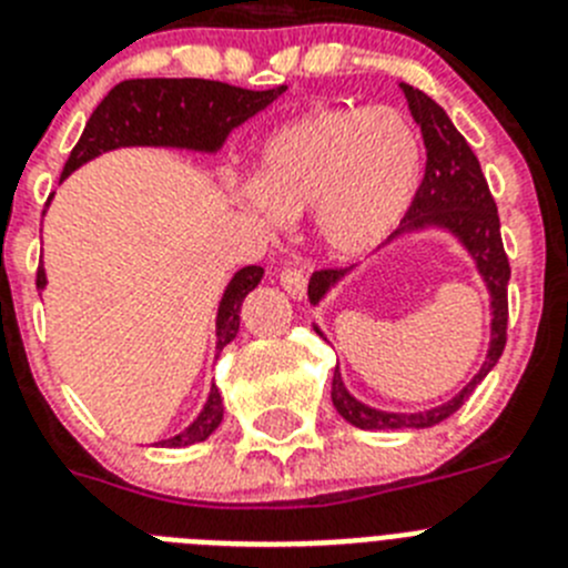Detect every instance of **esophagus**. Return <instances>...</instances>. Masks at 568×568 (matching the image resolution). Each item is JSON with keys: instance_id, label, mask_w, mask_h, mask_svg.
I'll return each mask as SVG.
<instances>
[{"instance_id": "1", "label": "esophagus", "mask_w": 568, "mask_h": 568, "mask_svg": "<svg viewBox=\"0 0 568 568\" xmlns=\"http://www.w3.org/2000/svg\"><path fill=\"white\" fill-rule=\"evenodd\" d=\"M278 281H281V287L287 290V295H293V298H304V295H306V275H304V270L284 267L278 273Z\"/></svg>"}]
</instances>
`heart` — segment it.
Segmentation results:
<instances>
[{
	"label": "heart",
	"mask_w": 568,
	"mask_h": 568,
	"mask_svg": "<svg viewBox=\"0 0 568 568\" xmlns=\"http://www.w3.org/2000/svg\"><path fill=\"white\" fill-rule=\"evenodd\" d=\"M419 180L423 143L403 112L312 106L267 134L236 202L267 225L312 211L321 247L357 258L397 231Z\"/></svg>",
	"instance_id": "b5f03b06"
}]
</instances>
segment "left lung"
I'll return each mask as SVG.
<instances>
[{"instance_id": "left-lung-1", "label": "left lung", "mask_w": 568, "mask_h": 568, "mask_svg": "<svg viewBox=\"0 0 568 568\" xmlns=\"http://www.w3.org/2000/svg\"><path fill=\"white\" fill-rule=\"evenodd\" d=\"M399 87H403L414 121L423 129L428 163H425V176L419 182V189H416L414 202H410L403 225H399V231L394 236L430 231L434 227V231H445L454 239H459L462 247L476 262L478 275L485 278L487 293H490V348H487V357L481 363V368H478L476 377L454 399H447V403L428 410H414V414H394V410H379L361 403V399L352 397L348 388L343 386L341 368L335 366V374H332V403H335L337 414L346 423L363 430H419L430 428V425H439L442 419L454 416L465 405L473 388L496 366L504 352V343H507L509 262L501 244V222H498L496 200H493L490 189H487L481 165H478L476 154L467 145V140L459 134V129L454 126V121L447 118L445 109L434 98L414 90L408 83H399ZM346 273L348 270H318V273H312L310 290H306L310 304L315 306L318 301H324V295ZM315 332L324 335L318 326H315Z\"/></svg>"}]
</instances>
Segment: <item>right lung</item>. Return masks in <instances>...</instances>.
Masks as SVG:
<instances>
[{"instance_id": "obj_1", "label": "right lung", "mask_w": 568, "mask_h": 568, "mask_svg": "<svg viewBox=\"0 0 568 568\" xmlns=\"http://www.w3.org/2000/svg\"><path fill=\"white\" fill-rule=\"evenodd\" d=\"M287 87L273 90H242L222 81L205 78H134L118 83L92 112L83 126L81 140L64 163L61 180L81 169L83 163L101 158V154L126 149V145H165V149H189V152H220L227 134L253 114L267 109ZM161 118L158 119L156 114ZM264 270L250 264L242 267L222 293L216 310V357L222 348L236 337L239 312L250 290L258 287ZM36 287H47L44 267L39 264ZM222 394L211 386L205 408L194 423L180 430L171 439L160 442V447H185L194 442H205L222 423Z\"/></svg>"}]
</instances>
